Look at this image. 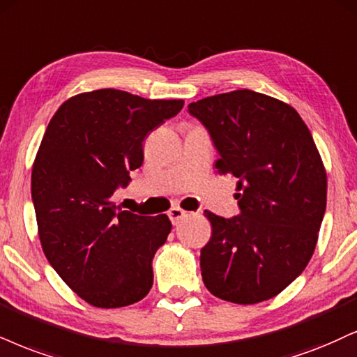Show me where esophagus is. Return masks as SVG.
<instances>
[{
    "label": "esophagus",
    "mask_w": 357,
    "mask_h": 357,
    "mask_svg": "<svg viewBox=\"0 0 357 357\" xmlns=\"http://www.w3.org/2000/svg\"><path fill=\"white\" fill-rule=\"evenodd\" d=\"M185 217H187V212H183V210L178 208V206H174V208L169 212V218L174 225H178V223L182 222Z\"/></svg>",
    "instance_id": "esophagus-1"
}]
</instances>
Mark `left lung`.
I'll return each instance as SVG.
<instances>
[{
  "mask_svg": "<svg viewBox=\"0 0 357 357\" xmlns=\"http://www.w3.org/2000/svg\"><path fill=\"white\" fill-rule=\"evenodd\" d=\"M235 175L240 215L205 210L212 236L200 252L210 293L255 305L283 291L313 257L326 210L328 180L311 132L291 105L240 89L188 104Z\"/></svg>",
  "mask_w": 357,
  "mask_h": 357,
  "instance_id": "8db88e82",
  "label": "left lung"
}]
</instances>
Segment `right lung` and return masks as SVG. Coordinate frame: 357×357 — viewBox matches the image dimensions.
<instances>
[{
    "instance_id": "obj_1",
    "label": "right lung",
    "mask_w": 357,
    "mask_h": 357,
    "mask_svg": "<svg viewBox=\"0 0 357 357\" xmlns=\"http://www.w3.org/2000/svg\"><path fill=\"white\" fill-rule=\"evenodd\" d=\"M182 107V99L99 89L66 100L44 132L31 174L39 240L57 275L92 306H129L151 291L170 220L127 212L111 197L142 165L149 132Z\"/></svg>"
}]
</instances>
